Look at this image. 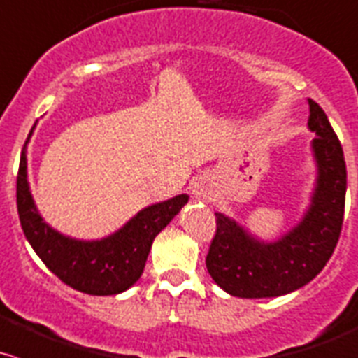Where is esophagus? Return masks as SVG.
<instances>
[{
  "label": "esophagus",
  "instance_id": "34e87169",
  "mask_svg": "<svg viewBox=\"0 0 358 358\" xmlns=\"http://www.w3.org/2000/svg\"><path fill=\"white\" fill-rule=\"evenodd\" d=\"M192 196L197 201H204L206 203V201H210L213 197V187H211V183L206 178H197L192 183Z\"/></svg>",
  "mask_w": 358,
  "mask_h": 358
}]
</instances>
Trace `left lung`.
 <instances>
[{"label":"left lung","mask_w":358,"mask_h":358,"mask_svg":"<svg viewBox=\"0 0 358 358\" xmlns=\"http://www.w3.org/2000/svg\"><path fill=\"white\" fill-rule=\"evenodd\" d=\"M308 103V129L317 136L310 145L315 183L299 222L267 241L234 218L215 213L217 234L206 269L229 296L262 299L299 290L324 269L338 245L346 196L345 155L324 110L313 99Z\"/></svg>","instance_id":"obj_1"}]
</instances>
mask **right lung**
Here are the masks:
<instances>
[{
  "label": "right lung",
  "mask_w": 358,
  "mask_h": 358,
  "mask_svg": "<svg viewBox=\"0 0 358 358\" xmlns=\"http://www.w3.org/2000/svg\"><path fill=\"white\" fill-rule=\"evenodd\" d=\"M20 154L17 176V210L26 239L45 266L61 282L89 296L126 292L143 275L155 236L189 203L187 194L150 204L131 217L120 229L98 239H78L48 225L38 211L27 180V143Z\"/></svg>",
  "instance_id": "1"
}]
</instances>
